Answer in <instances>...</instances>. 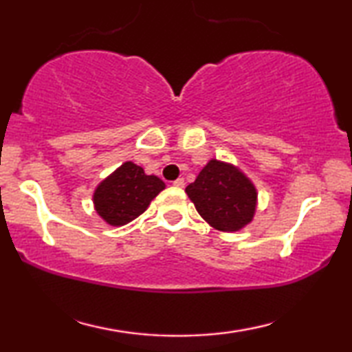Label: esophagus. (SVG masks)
<instances>
[{
	"label": "esophagus",
	"instance_id": "1",
	"mask_svg": "<svg viewBox=\"0 0 352 352\" xmlns=\"http://www.w3.org/2000/svg\"><path fill=\"white\" fill-rule=\"evenodd\" d=\"M172 184H174V186H177V188H184V178H177V180Z\"/></svg>",
	"mask_w": 352,
	"mask_h": 352
}]
</instances>
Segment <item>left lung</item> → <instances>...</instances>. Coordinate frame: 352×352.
I'll list each match as a JSON object with an SVG mask.
<instances>
[{"mask_svg":"<svg viewBox=\"0 0 352 352\" xmlns=\"http://www.w3.org/2000/svg\"><path fill=\"white\" fill-rule=\"evenodd\" d=\"M184 190L201 219L214 230L236 233L253 222L258 189L233 163L211 158Z\"/></svg>","mask_w":352,"mask_h":352,"instance_id":"8db88e82","label":"left lung"}]
</instances>
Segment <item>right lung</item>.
Masks as SVG:
<instances>
[{"instance_id": "1", "label": "right lung", "mask_w": 352, "mask_h": 352, "mask_svg": "<svg viewBox=\"0 0 352 352\" xmlns=\"http://www.w3.org/2000/svg\"><path fill=\"white\" fill-rule=\"evenodd\" d=\"M164 188L162 178L147 175L141 166L126 162L94 189V211L107 225H127L141 216Z\"/></svg>"}]
</instances>
